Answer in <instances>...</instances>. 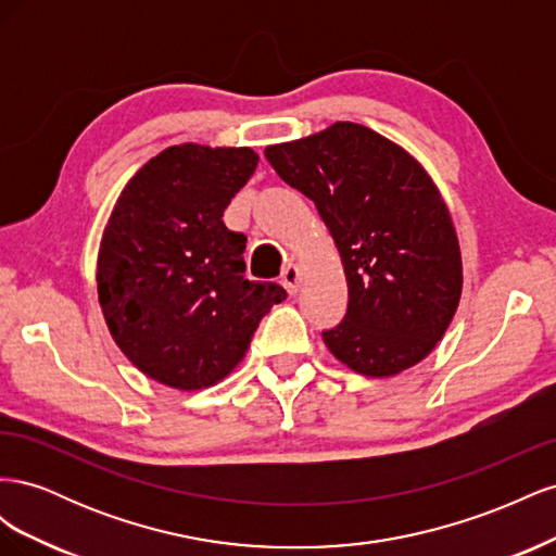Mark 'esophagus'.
I'll use <instances>...</instances> for the list:
<instances>
[{
  "mask_svg": "<svg viewBox=\"0 0 556 556\" xmlns=\"http://www.w3.org/2000/svg\"><path fill=\"white\" fill-rule=\"evenodd\" d=\"M280 282H282V288L288 290L290 294H296L299 292V285H301V268L296 264L285 266L282 274H280Z\"/></svg>",
  "mask_w": 556,
  "mask_h": 556,
  "instance_id": "34e87169",
  "label": "esophagus"
}]
</instances>
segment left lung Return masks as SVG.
Here are the masks:
<instances>
[{"mask_svg": "<svg viewBox=\"0 0 556 556\" xmlns=\"http://www.w3.org/2000/svg\"><path fill=\"white\" fill-rule=\"evenodd\" d=\"M276 174L315 201L348 280V313L323 331L352 371L390 378L443 339L462 296L450 211L410 153L357 123L264 150Z\"/></svg>", "mask_w": 556, "mask_h": 556, "instance_id": "obj_1", "label": "left lung"}]
</instances>
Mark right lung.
Masks as SVG:
<instances>
[{"label": "right lung", "mask_w": 556, "mask_h": 556, "mask_svg": "<svg viewBox=\"0 0 556 556\" xmlns=\"http://www.w3.org/2000/svg\"><path fill=\"white\" fill-rule=\"evenodd\" d=\"M252 148L180 143L125 185L97 257L109 331L141 374L201 390L245 357L260 319L288 296L243 276L245 237L223 223L257 169Z\"/></svg>", "instance_id": "right-lung-1"}]
</instances>
